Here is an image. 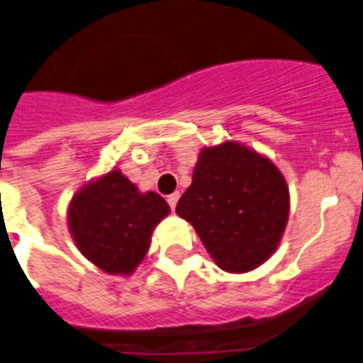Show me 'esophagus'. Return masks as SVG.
Masks as SVG:
<instances>
[{
    "instance_id": "34e87169",
    "label": "esophagus",
    "mask_w": 363,
    "mask_h": 363,
    "mask_svg": "<svg viewBox=\"0 0 363 363\" xmlns=\"http://www.w3.org/2000/svg\"><path fill=\"white\" fill-rule=\"evenodd\" d=\"M178 200H179V193H172V194H169V196H167V202H169V206L172 207V209L176 207Z\"/></svg>"
}]
</instances>
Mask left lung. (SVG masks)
I'll return each instance as SVG.
<instances>
[{"mask_svg":"<svg viewBox=\"0 0 363 363\" xmlns=\"http://www.w3.org/2000/svg\"><path fill=\"white\" fill-rule=\"evenodd\" d=\"M176 213L193 225L220 270L246 274L277 252L290 191L270 157L225 139L200 150Z\"/></svg>","mask_w":363,"mask_h":363,"instance_id":"left-lung-1","label":"left lung"}]
</instances>
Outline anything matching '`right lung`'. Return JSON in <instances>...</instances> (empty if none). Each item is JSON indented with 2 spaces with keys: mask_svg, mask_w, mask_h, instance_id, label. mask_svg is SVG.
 Instances as JSON below:
<instances>
[{
  "mask_svg": "<svg viewBox=\"0 0 363 363\" xmlns=\"http://www.w3.org/2000/svg\"><path fill=\"white\" fill-rule=\"evenodd\" d=\"M170 207L154 191H139L117 167L89 179L67 206V228L79 252L110 275L128 277L150 247L152 231Z\"/></svg>",
  "mask_w": 363,
  "mask_h": 363,
  "instance_id": "right-lung-1",
  "label": "right lung"
}]
</instances>
